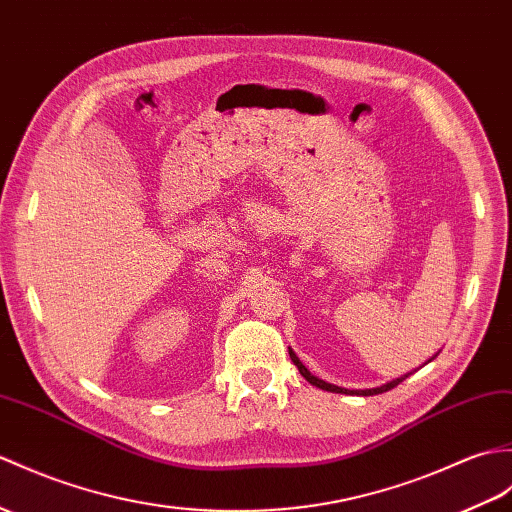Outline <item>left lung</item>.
I'll return each instance as SVG.
<instances>
[{
  "instance_id": "1",
  "label": "left lung",
  "mask_w": 512,
  "mask_h": 512,
  "mask_svg": "<svg viewBox=\"0 0 512 512\" xmlns=\"http://www.w3.org/2000/svg\"><path fill=\"white\" fill-rule=\"evenodd\" d=\"M290 358H292V362H294V366L299 368V373L307 379V382H310L312 386H316V388H323V390H327V392H342V395H360V397H368V395H382V392H386V390H390V388H395V386H399L403 379H406L408 375H403V377H397V379H392V382H386V384H382V386H377V388H364V390H349V388H342V386H334V384H329V382H323V379H318L316 375H312L310 371H307V368L303 366V362L296 358V353L290 349ZM436 358V355H434ZM432 358V360H434ZM432 360H427V362H432Z\"/></svg>"
}]
</instances>
